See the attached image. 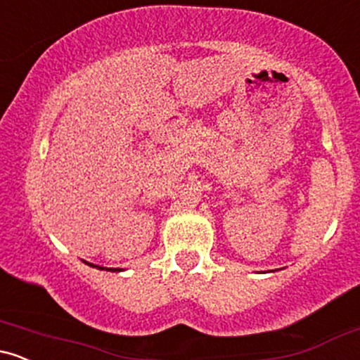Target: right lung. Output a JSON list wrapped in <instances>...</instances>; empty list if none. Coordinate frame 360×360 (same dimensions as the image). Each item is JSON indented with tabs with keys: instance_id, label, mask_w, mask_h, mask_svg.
<instances>
[{
	"instance_id": "add662e5",
	"label": "right lung",
	"mask_w": 360,
	"mask_h": 360,
	"mask_svg": "<svg viewBox=\"0 0 360 360\" xmlns=\"http://www.w3.org/2000/svg\"><path fill=\"white\" fill-rule=\"evenodd\" d=\"M86 262V260H84ZM88 264V266H91V267H96V269H100V271H111V272H120V271H123V269H118V267H101V266H94V264H91V262H86Z\"/></svg>"
}]
</instances>
